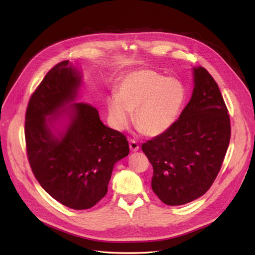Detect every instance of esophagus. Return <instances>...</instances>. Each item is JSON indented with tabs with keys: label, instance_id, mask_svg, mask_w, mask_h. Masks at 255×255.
Wrapping results in <instances>:
<instances>
[{
	"label": "esophagus",
	"instance_id": "1",
	"mask_svg": "<svg viewBox=\"0 0 255 255\" xmlns=\"http://www.w3.org/2000/svg\"><path fill=\"white\" fill-rule=\"evenodd\" d=\"M128 144H129V149L132 150L133 152H136L139 150V144H138V142L134 139H129L128 140Z\"/></svg>",
	"mask_w": 255,
	"mask_h": 255
}]
</instances>
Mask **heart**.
<instances>
[{"label": "heart", "mask_w": 255, "mask_h": 255, "mask_svg": "<svg viewBox=\"0 0 255 255\" xmlns=\"http://www.w3.org/2000/svg\"><path fill=\"white\" fill-rule=\"evenodd\" d=\"M185 100L182 85L152 70L130 73L117 90V98L107 100L112 125L125 129L134 113L136 128L146 136H157L170 128L179 117Z\"/></svg>", "instance_id": "1"}]
</instances>
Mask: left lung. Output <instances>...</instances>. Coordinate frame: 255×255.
<instances>
[{
    "instance_id": "obj_1",
    "label": "left lung",
    "mask_w": 255,
    "mask_h": 255,
    "mask_svg": "<svg viewBox=\"0 0 255 255\" xmlns=\"http://www.w3.org/2000/svg\"><path fill=\"white\" fill-rule=\"evenodd\" d=\"M190 101L165 133L142 143L153 167L151 186L167 205L194 201L210 189L231 138L227 105L205 68H194Z\"/></svg>"
}]
</instances>
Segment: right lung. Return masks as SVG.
<instances>
[{
	"mask_svg": "<svg viewBox=\"0 0 255 255\" xmlns=\"http://www.w3.org/2000/svg\"><path fill=\"white\" fill-rule=\"evenodd\" d=\"M81 76L64 60L45 74L25 113V143L32 171L48 194L73 210H87L107 192L114 165L128 155L126 135L104 126L96 107L73 103L70 125L57 138L48 122L73 101ZM58 115V114H56Z\"/></svg>",
	"mask_w": 255,
	"mask_h": 255,
	"instance_id": "right-lung-1",
	"label": "right lung"
}]
</instances>
